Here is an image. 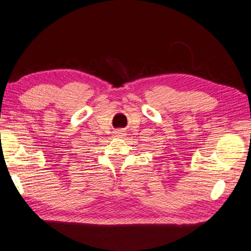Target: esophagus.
<instances>
[{"label":"esophagus","instance_id":"1","mask_svg":"<svg viewBox=\"0 0 251 251\" xmlns=\"http://www.w3.org/2000/svg\"><path fill=\"white\" fill-rule=\"evenodd\" d=\"M123 134H126V133H125V131H123V130H119V131H117V137L121 138V137H123Z\"/></svg>","mask_w":251,"mask_h":251}]
</instances>
